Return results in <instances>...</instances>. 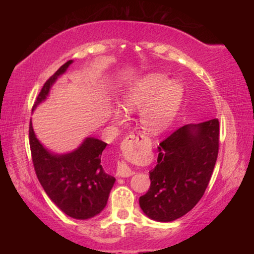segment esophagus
Wrapping results in <instances>:
<instances>
[{
  "mask_svg": "<svg viewBox=\"0 0 254 254\" xmlns=\"http://www.w3.org/2000/svg\"><path fill=\"white\" fill-rule=\"evenodd\" d=\"M143 135L139 134V133H135V134H130L126 140H124V143H135L139 140H142ZM133 174V170L128 167L126 162L121 161L118 163V169H117V175L118 177H122V178H127L130 177Z\"/></svg>",
  "mask_w": 254,
  "mask_h": 254,
  "instance_id": "obj_1",
  "label": "esophagus"
}]
</instances>
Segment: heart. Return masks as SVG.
Here are the masks:
<instances>
[{
    "mask_svg": "<svg viewBox=\"0 0 254 254\" xmlns=\"http://www.w3.org/2000/svg\"><path fill=\"white\" fill-rule=\"evenodd\" d=\"M185 87L178 79H168L160 72H150L128 85L122 95L121 106L127 112L141 111L140 122L150 134H158L168 127L178 113ZM113 118L122 119L121 111L112 112Z\"/></svg>",
    "mask_w": 254,
    "mask_h": 254,
    "instance_id": "obj_1",
    "label": "heart"
}]
</instances>
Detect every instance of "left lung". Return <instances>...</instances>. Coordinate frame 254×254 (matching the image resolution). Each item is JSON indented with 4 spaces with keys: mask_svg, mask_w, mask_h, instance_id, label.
<instances>
[{
    "mask_svg": "<svg viewBox=\"0 0 254 254\" xmlns=\"http://www.w3.org/2000/svg\"><path fill=\"white\" fill-rule=\"evenodd\" d=\"M217 119L179 127L159 144L150 188L139 204L149 218L173 222L203 197L218 154Z\"/></svg>",
    "mask_w": 254,
    "mask_h": 254,
    "instance_id": "1",
    "label": "left lung"
}]
</instances>
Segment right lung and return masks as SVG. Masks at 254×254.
Returning a JSON list of instances; mask_svg holds the SVG:
<instances>
[{
	"mask_svg": "<svg viewBox=\"0 0 254 254\" xmlns=\"http://www.w3.org/2000/svg\"><path fill=\"white\" fill-rule=\"evenodd\" d=\"M72 60L63 65L46 81L32 111L47 100L53 85L66 72ZM29 141L37 177L51 201L75 220H88L100 214L107 204L115 183L101 163L107 143L94 136L85 137L78 148L67 153H56L38 139L30 121Z\"/></svg>",
	"mask_w": 254,
	"mask_h": 254,
	"instance_id": "obj_1",
	"label": "right lung"
}]
</instances>
